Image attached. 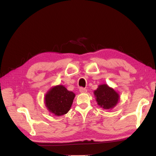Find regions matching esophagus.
Returning <instances> with one entry per match:
<instances>
[{
	"label": "esophagus",
	"mask_w": 156,
	"mask_h": 156,
	"mask_svg": "<svg viewBox=\"0 0 156 156\" xmlns=\"http://www.w3.org/2000/svg\"><path fill=\"white\" fill-rule=\"evenodd\" d=\"M79 92L81 93H86L87 92V90L86 88H80Z\"/></svg>",
	"instance_id": "1"
}]
</instances>
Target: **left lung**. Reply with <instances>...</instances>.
I'll list each match as a JSON object with an SVG mask.
<instances>
[{"label":"left lung","instance_id":"1","mask_svg":"<svg viewBox=\"0 0 156 156\" xmlns=\"http://www.w3.org/2000/svg\"><path fill=\"white\" fill-rule=\"evenodd\" d=\"M94 94L98 105L106 110L114 108L120 100L119 94L107 84H100Z\"/></svg>","mask_w":156,"mask_h":156}]
</instances>
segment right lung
<instances>
[{
    "mask_svg": "<svg viewBox=\"0 0 156 156\" xmlns=\"http://www.w3.org/2000/svg\"><path fill=\"white\" fill-rule=\"evenodd\" d=\"M75 94L64 86L56 85L51 88L45 95V105L51 113L62 116L70 110Z\"/></svg>",
    "mask_w": 156,
    "mask_h": 156,
    "instance_id": "1",
    "label": "right lung"
}]
</instances>
